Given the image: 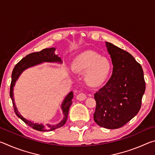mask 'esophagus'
Masks as SVG:
<instances>
[{
  "instance_id": "1",
  "label": "esophagus",
  "mask_w": 155,
  "mask_h": 155,
  "mask_svg": "<svg viewBox=\"0 0 155 155\" xmlns=\"http://www.w3.org/2000/svg\"><path fill=\"white\" fill-rule=\"evenodd\" d=\"M77 98L78 101H84V100L87 98V96L86 94L83 92H81L77 96Z\"/></svg>"
}]
</instances>
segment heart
Masks as SVG:
<instances>
[{"label": "heart", "mask_w": 155, "mask_h": 155, "mask_svg": "<svg viewBox=\"0 0 155 155\" xmlns=\"http://www.w3.org/2000/svg\"><path fill=\"white\" fill-rule=\"evenodd\" d=\"M74 69L85 72L86 83L91 86L101 85L108 77L111 65L108 60L94 52H85L76 59Z\"/></svg>", "instance_id": "1"}]
</instances>
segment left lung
I'll return each instance as SVG.
<instances>
[{
  "label": "left lung",
  "mask_w": 155,
  "mask_h": 155,
  "mask_svg": "<svg viewBox=\"0 0 155 155\" xmlns=\"http://www.w3.org/2000/svg\"><path fill=\"white\" fill-rule=\"evenodd\" d=\"M111 58L113 73L103 87L94 94V121L108 129L119 128L140 111L146 90L141 65L127 51L105 42Z\"/></svg>",
  "instance_id": "obj_1"
}]
</instances>
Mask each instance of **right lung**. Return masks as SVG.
Segmentation results:
<instances>
[{
  "instance_id": "add662e5",
  "label": "right lung",
  "mask_w": 155,
  "mask_h": 155,
  "mask_svg": "<svg viewBox=\"0 0 155 155\" xmlns=\"http://www.w3.org/2000/svg\"><path fill=\"white\" fill-rule=\"evenodd\" d=\"M54 51H55V48H45L40 52H32V53L28 54V55L21 59L20 61L15 65L12 74V82L11 85H10L9 94L12 101L15 114H16V115L19 117V118L22 120V121L26 123L27 125L29 126L31 128H33V129L39 131H51L55 130L58 128L61 127L65 124V123L67 121L70 107L72 103V100L73 98V92L72 91H70V92L66 96V97H65L64 102H63V103L61 104V109L63 114H64V118H63L61 121L57 124H47L46 125H43L41 124H36V123L31 122L29 120L25 119L22 115H20V113L18 112L16 108V106H15V104L14 103V93H13V91H14L15 83L16 82V81L18 80V78H19L20 74H22V72L26 69H27V68L35 66V65L40 64L43 62H59L61 64L62 61L61 58L58 57L57 54H54Z\"/></svg>"
}]
</instances>
